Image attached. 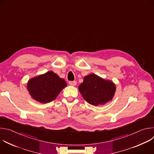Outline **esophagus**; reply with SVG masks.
Returning <instances> with one entry per match:
<instances>
[{
	"mask_svg": "<svg viewBox=\"0 0 154 154\" xmlns=\"http://www.w3.org/2000/svg\"><path fill=\"white\" fill-rule=\"evenodd\" d=\"M69 85L71 86H75L77 85V82L76 81H69Z\"/></svg>",
	"mask_w": 154,
	"mask_h": 154,
	"instance_id": "1",
	"label": "esophagus"
}]
</instances>
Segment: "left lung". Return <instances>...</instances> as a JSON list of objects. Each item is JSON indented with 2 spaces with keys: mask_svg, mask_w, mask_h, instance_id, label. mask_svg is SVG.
Returning a JSON list of instances; mask_svg holds the SVG:
<instances>
[{
  "mask_svg": "<svg viewBox=\"0 0 154 154\" xmlns=\"http://www.w3.org/2000/svg\"><path fill=\"white\" fill-rule=\"evenodd\" d=\"M79 90L88 103L97 106L112 100L116 91V86L112 82L91 74L84 77Z\"/></svg>",
  "mask_w": 154,
  "mask_h": 154,
  "instance_id": "1",
  "label": "left lung"
}]
</instances>
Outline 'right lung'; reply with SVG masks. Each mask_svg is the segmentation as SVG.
<instances>
[{
  "label": "right lung",
  "mask_w": 154,
  "mask_h": 154,
  "mask_svg": "<svg viewBox=\"0 0 154 154\" xmlns=\"http://www.w3.org/2000/svg\"><path fill=\"white\" fill-rule=\"evenodd\" d=\"M63 79L52 71L30 79L27 84L30 94L36 101L48 103L54 100L61 91L66 86Z\"/></svg>",
  "instance_id": "add662e5"
}]
</instances>
